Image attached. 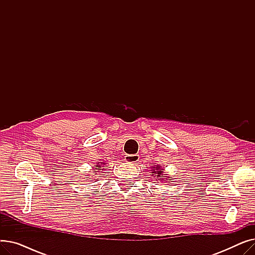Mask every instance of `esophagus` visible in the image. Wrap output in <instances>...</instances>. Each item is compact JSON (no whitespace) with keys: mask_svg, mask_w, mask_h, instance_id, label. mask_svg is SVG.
<instances>
[{"mask_svg":"<svg viewBox=\"0 0 255 255\" xmlns=\"http://www.w3.org/2000/svg\"><path fill=\"white\" fill-rule=\"evenodd\" d=\"M139 160V155L137 154H132V155H126L125 156V161L131 164H136Z\"/></svg>","mask_w":255,"mask_h":255,"instance_id":"esophagus-1","label":"esophagus"}]
</instances>
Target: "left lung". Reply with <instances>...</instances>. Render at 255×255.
<instances>
[{"mask_svg":"<svg viewBox=\"0 0 255 255\" xmlns=\"http://www.w3.org/2000/svg\"><path fill=\"white\" fill-rule=\"evenodd\" d=\"M152 175H155L156 178H158L159 181H165V179H168L169 177L167 178H164V175H163V169L160 167V165H156L153 167L152 169ZM170 180V179H168Z\"/></svg>","mask_w":255,"mask_h":255,"instance_id":"left-lung-1","label":"left lung"}]
</instances>
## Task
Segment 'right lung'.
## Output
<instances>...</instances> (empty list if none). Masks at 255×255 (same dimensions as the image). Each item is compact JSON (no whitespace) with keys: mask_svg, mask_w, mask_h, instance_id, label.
<instances>
[{"mask_svg":"<svg viewBox=\"0 0 255 255\" xmlns=\"http://www.w3.org/2000/svg\"><path fill=\"white\" fill-rule=\"evenodd\" d=\"M101 164H104V163H102V162H101V163H100V162H98V165H96V166H95V167H97L96 169H98L99 171H100V169H101V168H100V167H101ZM94 171H96V170H94ZM95 173H97V172H95Z\"/></svg>","mask_w":255,"mask_h":255,"instance_id":"obj_1","label":"right lung"}]
</instances>
